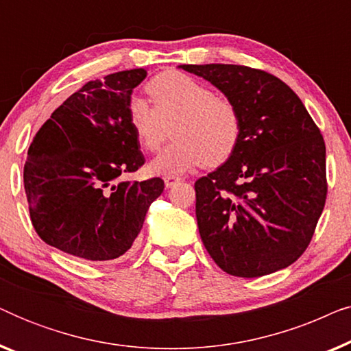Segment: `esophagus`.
Masks as SVG:
<instances>
[{"instance_id":"obj_1","label":"esophagus","mask_w":351,"mask_h":351,"mask_svg":"<svg viewBox=\"0 0 351 351\" xmlns=\"http://www.w3.org/2000/svg\"><path fill=\"white\" fill-rule=\"evenodd\" d=\"M179 182H180V177H174V176H166L165 177V185L167 186V189H171V186L179 184Z\"/></svg>"}]
</instances>
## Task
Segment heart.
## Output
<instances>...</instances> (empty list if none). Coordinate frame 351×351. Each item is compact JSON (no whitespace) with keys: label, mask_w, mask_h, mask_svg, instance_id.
I'll return each mask as SVG.
<instances>
[{"label":"heart","mask_w":351,"mask_h":351,"mask_svg":"<svg viewBox=\"0 0 351 351\" xmlns=\"http://www.w3.org/2000/svg\"><path fill=\"white\" fill-rule=\"evenodd\" d=\"M152 104L142 97L128 102V121L138 147L153 153L167 137L172 141L150 165L155 174H182L203 165L220 166L241 141V114L237 105L203 81L182 71H162L145 86Z\"/></svg>","instance_id":"1"}]
</instances>
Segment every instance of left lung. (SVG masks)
Masks as SVG:
<instances>
[{"instance_id": "obj_1", "label": "left lung", "mask_w": 351, "mask_h": 351, "mask_svg": "<svg viewBox=\"0 0 351 351\" xmlns=\"http://www.w3.org/2000/svg\"><path fill=\"white\" fill-rule=\"evenodd\" d=\"M219 88L241 114L228 161L195 182L196 220L213 261L239 278L289 267L324 209L326 145L286 83L246 65H182Z\"/></svg>"}]
</instances>
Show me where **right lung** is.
I'll return each mask as SVG.
<instances>
[{
    "mask_svg": "<svg viewBox=\"0 0 351 351\" xmlns=\"http://www.w3.org/2000/svg\"><path fill=\"white\" fill-rule=\"evenodd\" d=\"M145 76V69H134L88 81L36 132L23 185L33 228L49 246L113 261L141 233L165 190L160 177L124 180L145 162L128 121L131 93Z\"/></svg>",
    "mask_w": 351,
    "mask_h": 351,
    "instance_id": "obj_1",
    "label": "right lung"
}]
</instances>
